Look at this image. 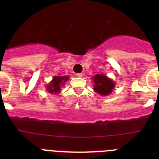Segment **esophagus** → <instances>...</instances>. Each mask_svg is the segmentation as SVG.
I'll use <instances>...</instances> for the list:
<instances>
[{
	"label": "esophagus",
	"mask_w": 159,
	"mask_h": 159,
	"mask_svg": "<svg viewBox=\"0 0 159 159\" xmlns=\"http://www.w3.org/2000/svg\"><path fill=\"white\" fill-rule=\"evenodd\" d=\"M76 76L79 77V78H81V77L83 76V74H82V73H77Z\"/></svg>",
	"instance_id": "34e87169"
}]
</instances>
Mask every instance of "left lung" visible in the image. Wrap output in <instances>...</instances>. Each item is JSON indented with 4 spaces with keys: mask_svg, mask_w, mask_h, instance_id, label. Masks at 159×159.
I'll return each mask as SVG.
<instances>
[{
    "mask_svg": "<svg viewBox=\"0 0 159 159\" xmlns=\"http://www.w3.org/2000/svg\"><path fill=\"white\" fill-rule=\"evenodd\" d=\"M93 80L95 83L94 90L97 93L102 95H109L115 87V83L107 78L106 75H103L102 74H98L95 75L93 77Z\"/></svg>",
    "mask_w": 159,
    "mask_h": 159,
    "instance_id": "left-lung-1",
    "label": "left lung"
}]
</instances>
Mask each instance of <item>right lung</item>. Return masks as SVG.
<instances>
[{
  "label": "right lung",
  "mask_w": 159,
  "mask_h": 159,
  "mask_svg": "<svg viewBox=\"0 0 159 159\" xmlns=\"http://www.w3.org/2000/svg\"><path fill=\"white\" fill-rule=\"evenodd\" d=\"M67 80H68L67 76H55L52 81L47 87V89L50 93H53V92L57 93L60 91V87L62 86Z\"/></svg>",
  "instance_id": "1"
}]
</instances>
